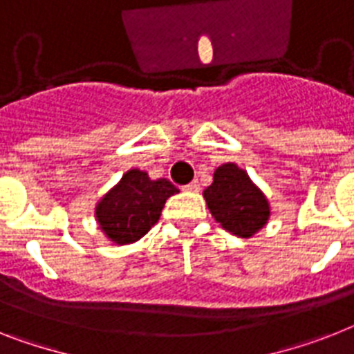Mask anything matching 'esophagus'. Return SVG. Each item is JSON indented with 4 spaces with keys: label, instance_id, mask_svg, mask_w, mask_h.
Segmentation results:
<instances>
[{
    "label": "esophagus",
    "instance_id": "34e87169",
    "mask_svg": "<svg viewBox=\"0 0 354 354\" xmlns=\"http://www.w3.org/2000/svg\"><path fill=\"white\" fill-rule=\"evenodd\" d=\"M183 191H187V192H198V191H200V183H198V182H191V183H189V185L183 187Z\"/></svg>",
    "mask_w": 354,
    "mask_h": 354
}]
</instances>
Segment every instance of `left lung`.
<instances>
[{
	"label": "left lung",
	"instance_id": "left-lung-1",
	"mask_svg": "<svg viewBox=\"0 0 354 354\" xmlns=\"http://www.w3.org/2000/svg\"><path fill=\"white\" fill-rule=\"evenodd\" d=\"M210 214L227 232L252 237L268 223L270 203L248 172L236 163H223L203 191Z\"/></svg>",
	"mask_w": 354,
	"mask_h": 354
}]
</instances>
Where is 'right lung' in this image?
<instances>
[{"label":"right lung","instance_id":"obj_1","mask_svg":"<svg viewBox=\"0 0 354 354\" xmlns=\"http://www.w3.org/2000/svg\"><path fill=\"white\" fill-rule=\"evenodd\" d=\"M178 189L169 180H151L140 169H129L95 207L99 228L115 245L138 241L158 223L163 205Z\"/></svg>","mask_w":354,"mask_h":354}]
</instances>
